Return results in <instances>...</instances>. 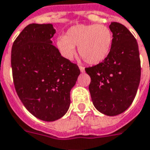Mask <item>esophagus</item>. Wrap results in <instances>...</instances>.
<instances>
[{
	"mask_svg": "<svg viewBox=\"0 0 150 150\" xmlns=\"http://www.w3.org/2000/svg\"><path fill=\"white\" fill-rule=\"evenodd\" d=\"M79 70H80V71L84 72V67H83V66H79Z\"/></svg>",
	"mask_w": 150,
	"mask_h": 150,
	"instance_id": "1",
	"label": "esophagus"
}]
</instances>
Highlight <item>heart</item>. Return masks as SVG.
<instances>
[{"label": "heart", "instance_id": "b5f03b06", "mask_svg": "<svg viewBox=\"0 0 150 150\" xmlns=\"http://www.w3.org/2000/svg\"><path fill=\"white\" fill-rule=\"evenodd\" d=\"M113 43V33L104 24H78L68 29L65 36L57 40V49L62 55L71 60L78 46L79 55L87 63L97 64L110 53Z\"/></svg>", "mask_w": 150, "mask_h": 150}]
</instances>
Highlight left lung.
I'll use <instances>...</instances> for the list:
<instances>
[{
	"label": "left lung",
	"mask_w": 150,
	"mask_h": 150,
	"mask_svg": "<svg viewBox=\"0 0 150 150\" xmlns=\"http://www.w3.org/2000/svg\"><path fill=\"white\" fill-rule=\"evenodd\" d=\"M111 50L103 62L85 68L91 78L89 92L94 106L104 115L125 111L136 97L141 80L138 44L127 28L112 22Z\"/></svg>",
	"instance_id": "1"
}]
</instances>
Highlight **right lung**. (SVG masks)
<instances>
[{"mask_svg": "<svg viewBox=\"0 0 150 150\" xmlns=\"http://www.w3.org/2000/svg\"><path fill=\"white\" fill-rule=\"evenodd\" d=\"M53 24L31 23L13 41L11 67L17 94L28 111L44 121L67 113L70 92L80 74L77 64L63 57L51 38Z\"/></svg>", "mask_w": 150, "mask_h": 150, "instance_id": "obj_1", "label": "right lung"}]
</instances>
